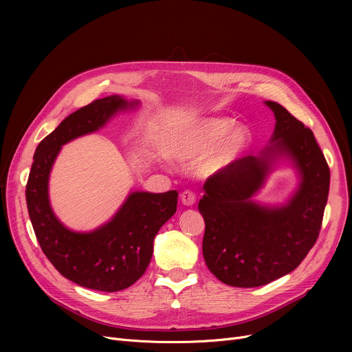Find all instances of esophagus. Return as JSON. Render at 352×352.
Here are the masks:
<instances>
[{"instance_id":"obj_1","label":"esophagus","mask_w":352,"mask_h":352,"mask_svg":"<svg viewBox=\"0 0 352 352\" xmlns=\"http://www.w3.org/2000/svg\"><path fill=\"white\" fill-rule=\"evenodd\" d=\"M195 199H197L195 194L192 191H190V190L184 191L181 194V202H182L184 206H187V207H192L195 204Z\"/></svg>"}]
</instances>
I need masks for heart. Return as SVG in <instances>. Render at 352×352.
<instances>
[{
  "instance_id": "obj_1",
  "label": "heart",
  "mask_w": 352,
  "mask_h": 352,
  "mask_svg": "<svg viewBox=\"0 0 352 352\" xmlns=\"http://www.w3.org/2000/svg\"><path fill=\"white\" fill-rule=\"evenodd\" d=\"M228 117L201 118L181 128L170 144V155L177 161H194L206 157L201 164L206 175L228 171L243 160L252 144V134L245 125H233Z\"/></svg>"
}]
</instances>
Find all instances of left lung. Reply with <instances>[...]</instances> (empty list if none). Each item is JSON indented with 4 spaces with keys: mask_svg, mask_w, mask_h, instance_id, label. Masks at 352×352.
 <instances>
[{
    "mask_svg": "<svg viewBox=\"0 0 352 352\" xmlns=\"http://www.w3.org/2000/svg\"><path fill=\"white\" fill-rule=\"evenodd\" d=\"M270 145L223 174L210 177L198 211L206 221L202 254L208 270L231 287H261L297 268L316 244L329 191V168L312 131L274 101ZM288 157L298 170V190L281 206L252 199L273 164Z\"/></svg>",
    "mask_w": 352,
    "mask_h": 352,
    "instance_id": "8db88e82",
    "label": "left lung"
}]
</instances>
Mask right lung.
Listing matches in <instances>:
<instances>
[{
	"instance_id": "obj_1",
	"label": "right lung",
	"mask_w": 352,
	"mask_h": 352,
	"mask_svg": "<svg viewBox=\"0 0 352 352\" xmlns=\"http://www.w3.org/2000/svg\"><path fill=\"white\" fill-rule=\"evenodd\" d=\"M140 101L109 96L69 114L36 146L25 198L31 224L43 252L57 271L81 287L116 292L133 285L151 261L154 238L177 211L178 192L133 191L108 223L89 232L67 228L54 214L48 181L61 146L98 131L118 111Z\"/></svg>"
}]
</instances>
